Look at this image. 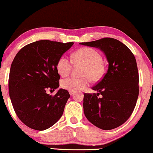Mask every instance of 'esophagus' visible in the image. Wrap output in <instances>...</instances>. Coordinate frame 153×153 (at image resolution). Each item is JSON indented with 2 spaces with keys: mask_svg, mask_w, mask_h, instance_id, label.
<instances>
[{
  "mask_svg": "<svg viewBox=\"0 0 153 153\" xmlns=\"http://www.w3.org/2000/svg\"><path fill=\"white\" fill-rule=\"evenodd\" d=\"M69 93H70V95H74V93L73 91H69Z\"/></svg>",
  "mask_w": 153,
  "mask_h": 153,
  "instance_id": "1",
  "label": "esophagus"
}]
</instances>
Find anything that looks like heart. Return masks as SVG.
I'll return each mask as SVG.
<instances>
[{
    "mask_svg": "<svg viewBox=\"0 0 153 153\" xmlns=\"http://www.w3.org/2000/svg\"><path fill=\"white\" fill-rule=\"evenodd\" d=\"M72 61L74 64L84 65L81 74L85 76L81 78L70 76L62 79L60 85L63 89L69 91H76L88 85L90 79L97 81L103 74L102 57L99 52L90 47H84L77 50L72 56ZM72 60L66 56H61L56 64V69L60 75L65 76L68 75L72 68Z\"/></svg>",
    "mask_w": 153,
    "mask_h": 153,
    "instance_id": "b5f03b06",
    "label": "heart"
}]
</instances>
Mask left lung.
<instances>
[{"label":"left lung","instance_id":"left-lung-1","mask_svg":"<svg viewBox=\"0 0 153 153\" xmlns=\"http://www.w3.org/2000/svg\"><path fill=\"white\" fill-rule=\"evenodd\" d=\"M79 44L101 50L108 63L105 75L92 88L97 93L83 95L85 116L104 130L116 128L130 117L139 96V78L134 56L126 45L110 37Z\"/></svg>","mask_w":153,"mask_h":153}]
</instances>
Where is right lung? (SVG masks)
I'll list each match as a JSON object with an SVG mask.
<instances>
[{
    "label": "right lung",
    "instance_id": "right-lung-1",
    "mask_svg": "<svg viewBox=\"0 0 153 153\" xmlns=\"http://www.w3.org/2000/svg\"><path fill=\"white\" fill-rule=\"evenodd\" d=\"M73 44L36 41L14 57L9 75L10 97L19 118L30 128L45 130L61 118L70 94L60 88L51 96L47 90L59 87L56 64Z\"/></svg>",
    "mask_w": 153,
    "mask_h": 153
}]
</instances>
